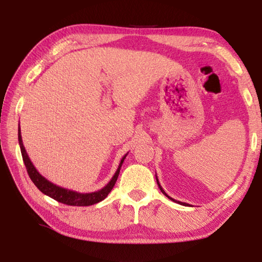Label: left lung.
Instances as JSON below:
<instances>
[{
	"label": "left lung",
	"mask_w": 262,
	"mask_h": 262,
	"mask_svg": "<svg viewBox=\"0 0 262 262\" xmlns=\"http://www.w3.org/2000/svg\"><path fill=\"white\" fill-rule=\"evenodd\" d=\"M156 180H157V184H158V187H159V189H160V191L163 192L166 197H167L168 199H170V201H173V202H175V203H178V204H180V205H183V206H189L187 203H182V202H178V201H175V199H173L172 197H169L167 193H166L165 191H164V189H163V187H161L160 185V183H159V181H158V178H157V175H156Z\"/></svg>",
	"instance_id": "left-lung-1"
}]
</instances>
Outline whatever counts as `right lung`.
Masks as SVG:
<instances>
[{
	"label": "right lung",
	"mask_w": 262,
	"mask_h": 262,
	"mask_svg": "<svg viewBox=\"0 0 262 262\" xmlns=\"http://www.w3.org/2000/svg\"><path fill=\"white\" fill-rule=\"evenodd\" d=\"M18 141H19V145H20L23 160H24V164L26 166L27 173L30 175L33 183L36 185V188L39 189L41 192L47 194V196L55 199V201L66 204V205H71V206H89V205H94V204L102 202L103 199H105L107 197V194L110 193V191L113 189V187H115L117 179L119 177V173H120L121 165L128 154L127 152V154L122 157L115 175H113V178L110 180V182H108L105 187L94 192L81 193V192L73 191V190H70L66 188H61L59 185L50 182L49 180H47L45 177H42V175L37 172V169L34 167V165H33L30 157L27 155L25 146H24L21 133H20V126H19V129H18Z\"/></svg>",
	"instance_id": "obj_1"
}]
</instances>
